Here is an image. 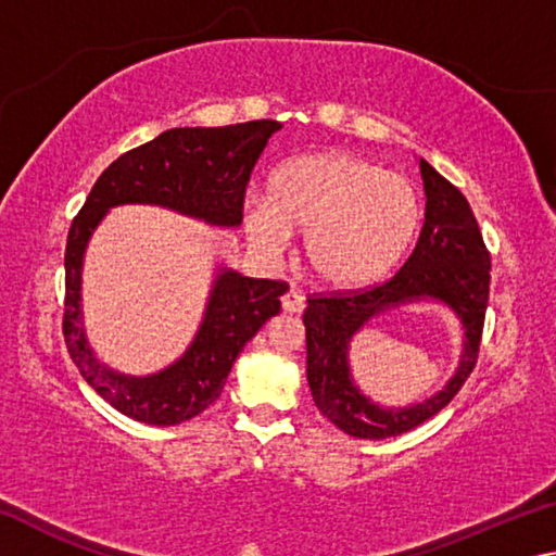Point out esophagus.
<instances>
[{
    "label": "esophagus",
    "instance_id": "1",
    "mask_svg": "<svg viewBox=\"0 0 556 556\" xmlns=\"http://www.w3.org/2000/svg\"><path fill=\"white\" fill-rule=\"evenodd\" d=\"M304 306H306L304 296H301L299 291H294V289H289L287 294L281 296V308H285L287 314H301V312H304Z\"/></svg>",
    "mask_w": 556,
    "mask_h": 556
}]
</instances>
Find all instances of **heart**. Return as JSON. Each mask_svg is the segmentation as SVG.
I'll return each instance as SVG.
<instances>
[{"label": "heart", "instance_id": "obj_1", "mask_svg": "<svg viewBox=\"0 0 556 556\" xmlns=\"http://www.w3.org/2000/svg\"><path fill=\"white\" fill-rule=\"evenodd\" d=\"M421 223L409 178L348 152H318L281 164L267 201L244 208V232L275 257L304 235L301 257L318 285L363 289L382 281L407 255Z\"/></svg>", "mask_w": 556, "mask_h": 556}]
</instances>
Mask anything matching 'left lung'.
Listing matches in <instances>:
<instances>
[{"instance_id": "8db88e82", "label": "left lung", "mask_w": 556, "mask_h": 556, "mask_svg": "<svg viewBox=\"0 0 556 556\" xmlns=\"http://www.w3.org/2000/svg\"><path fill=\"white\" fill-rule=\"evenodd\" d=\"M427 211L419 240L397 275L363 291H331L308 296L306 380L316 407L328 421L357 439H388L425 425L464 388L481 351L483 321L491 291V252L466 195L434 166L419 159ZM431 298L441 300L462 318L467 331L465 355L444 391L412 408L388 410L356 390L346 365L352 336L388 307Z\"/></svg>"}]
</instances>
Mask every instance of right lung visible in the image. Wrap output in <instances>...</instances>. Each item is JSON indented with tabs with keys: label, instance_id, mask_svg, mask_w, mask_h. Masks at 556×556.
<instances>
[{
	"label": "right lung",
	"instance_id": "right-lung-1",
	"mask_svg": "<svg viewBox=\"0 0 556 556\" xmlns=\"http://www.w3.org/2000/svg\"><path fill=\"white\" fill-rule=\"evenodd\" d=\"M281 129L275 119L228 127L166 129L152 142L112 162L73 218L65 242L63 338L92 390L117 412L144 425L174 427L193 419L220 397L244 343L279 314L287 281L252 279L223 267L213 279L199 333L174 365L147 378L110 370L92 355L80 312V275L88 240L105 213L125 203H152L223 228L242 223L244 188Z\"/></svg>",
	"mask_w": 556,
	"mask_h": 556
}]
</instances>
